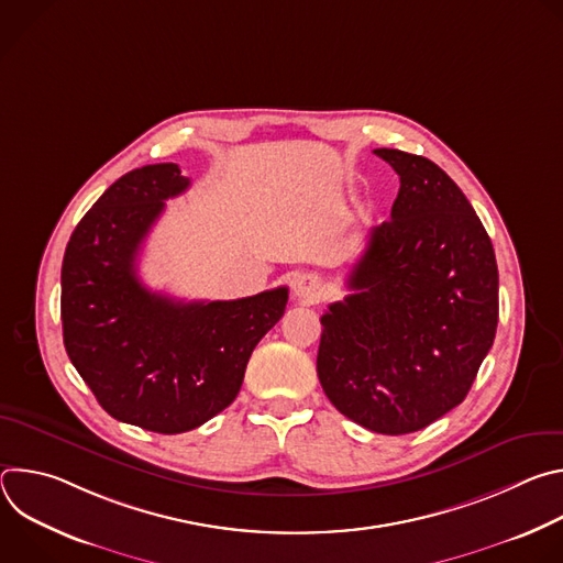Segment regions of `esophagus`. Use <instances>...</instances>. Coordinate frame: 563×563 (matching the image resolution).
<instances>
[{
    "instance_id": "1",
    "label": "esophagus",
    "mask_w": 563,
    "mask_h": 563,
    "mask_svg": "<svg viewBox=\"0 0 563 563\" xmlns=\"http://www.w3.org/2000/svg\"><path fill=\"white\" fill-rule=\"evenodd\" d=\"M294 294L302 300V302H318V298L323 296V283H320L318 276L313 274H305L296 280L294 285Z\"/></svg>"
}]
</instances>
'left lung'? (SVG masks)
I'll return each instance as SVG.
<instances>
[{
	"mask_svg": "<svg viewBox=\"0 0 563 563\" xmlns=\"http://www.w3.org/2000/svg\"><path fill=\"white\" fill-rule=\"evenodd\" d=\"M398 174L345 300L320 316L316 369L332 406L380 434H410L467 396L493 347L499 272L490 235L423 155L374 148Z\"/></svg>",
	"mask_w": 563,
	"mask_h": 563,
	"instance_id": "obj_1",
	"label": "left lung"
}]
</instances>
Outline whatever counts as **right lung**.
<instances>
[{"label":"right lung","instance_id":"add662e5","mask_svg":"<svg viewBox=\"0 0 563 563\" xmlns=\"http://www.w3.org/2000/svg\"><path fill=\"white\" fill-rule=\"evenodd\" d=\"M189 185L174 163L129 172L79 220L62 263L70 363L113 419L159 434L194 430L231 404L289 294L183 302L140 283L146 233Z\"/></svg>","mask_w":563,"mask_h":563}]
</instances>
